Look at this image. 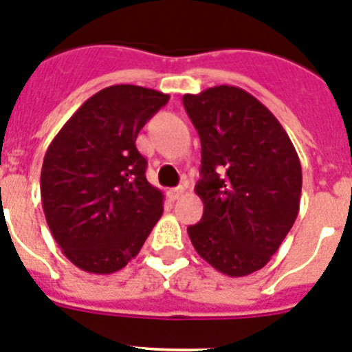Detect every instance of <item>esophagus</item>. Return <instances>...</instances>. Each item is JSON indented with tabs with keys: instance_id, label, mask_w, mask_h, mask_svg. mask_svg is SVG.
<instances>
[{
	"instance_id": "34e87169",
	"label": "esophagus",
	"mask_w": 352,
	"mask_h": 352,
	"mask_svg": "<svg viewBox=\"0 0 352 352\" xmlns=\"http://www.w3.org/2000/svg\"><path fill=\"white\" fill-rule=\"evenodd\" d=\"M169 194H170V199H174V201H176V199L183 197V194H185V186H176V188H173Z\"/></svg>"
}]
</instances>
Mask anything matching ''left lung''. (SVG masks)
I'll return each instance as SVG.
<instances>
[{
	"label": "left lung",
	"mask_w": 352,
	"mask_h": 352,
	"mask_svg": "<svg viewBox=\"0 0 352 352\" xmlns=\"http://www.w3.org/2000/svg\"><path fill=\"white\" fill-rule=\"evenodd\" d=\"M183 105L201 139L195 194L201 222L188 227L197 254L217 272L245 276L264 268L300 211L301 164L266 105L236 86L186 93Z\"/></svg>",
	"instance_id": "8db88e82"
}]
</instances>
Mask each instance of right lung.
<instances>
[{"label":"right lung","instance_id":"right-lung-1","mask_svg":"<svg viewBox=\"0 0 352 352\" xmlns=\"http://www.w3.org/2000/svg\"><path fill=\"white\" fill-rule=\"evenodd\" d=\"M169 95L116 84L84 102L49 144L40 194L52 238L82 272L109 275L138 256L164 213L135 148Z\"/></svg>","mask_w":352,"mask_h":352}]
</instances>
